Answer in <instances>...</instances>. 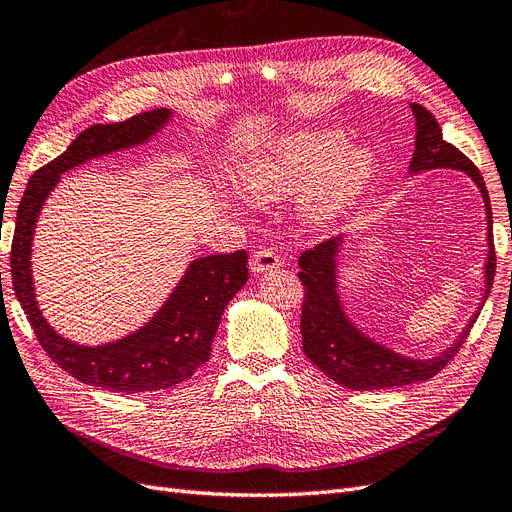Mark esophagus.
Masks as SVG:
<instances>
[{
	"mask_svg": "<svg viewBox=\"0 0 512 512\" xmlns=\"http://www.w3.org/2000/svg\"><path fill=\"white\" fill-rule=\"evenodd\" d=\"M279 266H281V255L276 253L274 248H261V251H257L251 259V270L257 274L274 270Z\"/></svg>",
	"mask_w": 512,
	"mask_h": 512,
	"instance_id": "obj_1",
	"label": "esophagus"
}]
</instances>
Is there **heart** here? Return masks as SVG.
<instances>
[{
  "label": "heart",
  "mask_w": 512,
  "mask_h": 512,
  "mask_svg": "<svg viewBox=\"0 0 512 512\" xmlns=\"http://www.w3.org/2000/svg\"><path fill=\"white\" fill-rule=\"evenodd\" d=\"M373 173V154L349 150L341 130H298L248 160L242 182L261 199L313 191L321 184L311 210L317 218H332L369 184Z\"/></svg>",
  "instance_id": "heart-1"
}]
</instances>
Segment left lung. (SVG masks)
Listing matches in <instances>:
<instances>
[{"label": "left lung", "mask_w": 512, "mask_h": 512, "mask_svg": "<svg viewBox=\"0 0 512 512\" xmlns=\"http://www.w3.org/2000/svg\"><path fill=\"white\" fill-rule=\"evenodd\" d=\"M416 118V150L412 156L410 169L414 173L427 171L435 167L461 169L476 182L485 199L487 210V227H489V257H487V289L483 304L489 296L493 276H495V244H493V216L491 201L483 175L478 167L467 158L455 145L444 141L442 128L435 122L433 115L420 105H412ZM341 238H330L315 244L309 251H304L298 259V279L304 287L300 332H302V349L315 367H319L334 382L352 388V390H379L392 386H407L416 382H425L440 373L446 364L457 356L459 347L470 334L478 313L472 317L470 324L463 330L457 343L448 347L444 354L431 360H412L390 352V349L377 345L364 334L349 324L341 309V300L337 294V248Z\"/></svg>", "instance_id": "obj_1"}]
</instances>
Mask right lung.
I'll list each match as a JSON object with an SVG mask.
<instances>
[{
    "instance_id": "1",
    "label": "right lung",
    "mask_w": 512,
    "mask_h": 512,
    "mask_svg": "<svg viewBox=\"0 0 512 512\" xmlns=\"http://www.w3.org/2000/svg\"><path fill=\"white\" fill-rule=\"evenodd\" d=\"M169 109H152L118 124H94L68 145V150L40 167L27 182L12 236L10 272L21 309L38 343L57 367L83 384L113 392H156L173 388L210 360L218 321L229 300L248 279L246 251L208 255L193 261L148 326L109 345L83 347L55 334L40 315L34 296L32 253L38 212L60 173L85 160L143 143L169 120Z\"/></svg>"
}]
</instances>
